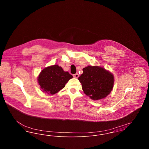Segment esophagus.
<instances>
[{"label":"esophagus","instance_id":"1","mask_svg":"<svg viewBox=\"0 0 149 149\" xmlns=\"http://www.w3.org/2000/svg\"><path fill=\"white\" fill-rule=\"evenodd\" d=\"M73 77L75 78H78L79 77V74H78V73L75 74L73 75Z\"/></svg>","mask_w":149,"mask_h":149}]
</instances>
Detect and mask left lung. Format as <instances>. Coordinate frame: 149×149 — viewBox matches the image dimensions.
I'll use <instances>...</instances> for the list:
<instances>
[{"label": "left lung", "instance_id": "1", "mask_svg": "<svg viewBox=\"0 0 149 149\" xmlns=\"http://www.w3.org/2000/svg\"><path fill=\"white\" fill-rule=\"evenodd\" d=\"M78 80L86 95L95 100L103 99L112 91L113 75L104 68L98 66H88L83 69Z\"/></svg>", "mask_w": 149, "mask_h": 149}]
</instances>
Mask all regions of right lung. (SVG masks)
I'll return each mask as SVG.
<instances>
[{"instance_id":"add662e5","label":"right lung","mask_w":149,"mask_h":149,"mask_svg":"<svg viewBox=\"0 0 149 149\" xmlns=\"http://www.w3.org/2000/svg\"><path fill=\"white\" fill-rule=\"evenodd\" d=\"M72 78L68 71H64L61 67L54 65L43 69L37 80L43 92L53 95L63 89Z\"/></svg>"}]
</instances>
